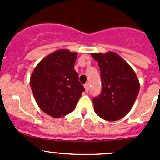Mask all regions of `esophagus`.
Returning a JSON list of instances; mask_svg holds the SVG:
<instances>
[{
    "label": "esophagus",
    "mask_w": 160,
    "mask_h": 160,
    "mask_svg": "<svg viewBox=\"0 0 160 160\" xmlns=\"http://www.w3.org/2000/svg\"><path fill=\"white\" fill-rule=\"evenodd\" d=\"M84 88H85V90H86V92H88L90 90V85L89 83H86V84L84 85Z\"/></svg>",
    "instance_id": "esophagus-1"
}]
</instances>
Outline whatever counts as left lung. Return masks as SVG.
<instances>
[{"label": "left lung", "mask_w": 160, "mask_h": 160, "mask_svg": "<svg viewBox=\"0 0 160 160\" xmlns=\"http://www.w3.org/2000/svg\"><path fill=\"white\" fill-rule=\"evenodd\" d=\"M98 62L102 90L93 98L94 111L100 118L114 122L125 117L133 106L140 90L135 71L114 52L91 53Z\"/></svg>", "instance_id": "8db88e82"}]
</instances>
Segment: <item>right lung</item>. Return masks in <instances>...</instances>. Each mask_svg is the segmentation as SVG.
<instances>
[{
	"instance_id": "right-lung-1",
	"label": "right lung",
	"mask_w": 160,
	"mask_h": 160,
	"mask_svg": "<svg viewBox=\"0 0 160 160\" xmlns=\"http://www.w3.org/2000/svg\"><path fill=\"white\" fill-rule=\"evenodd\" d=\"M77 56L68 49L56 50L40 61L31 76L37 104L55 118L72 112L85 90L74 70Z\"/></svg>"
}]
</instances>
